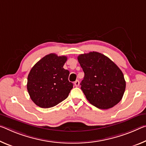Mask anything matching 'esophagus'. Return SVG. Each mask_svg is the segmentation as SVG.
Instances as JSON below:
<instances>
[{
    "instance_id": "obj_1",
    "label": "esophagus",
    "mask_w": 146,
    "mask_h": 146,
    "mask_svg": "<svg viewBox=\"0 0 146 146\" xmlns=\"http://www.w3.org/2000/svg\"><path fill=\"white\" fill-rule=\"evenodd\" d=\"M79 84H80V82H79V80H75V82H74V84H75V86H77V87L79 86Z\"/></svg>"
}]
</instances>
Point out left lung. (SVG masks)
I'll return each instance as SVG.
<instances>
[{"mask_svg":"<svg viewBox=\"0 0 146 146\" xmlns=\"http://www.w3.org/2000/svg\"><path fill=\"white\" fill-rule=\"evenodd\" d=\"M78 61L84 73L81 90L89 102L100 109L117 105L125 92L126 82L116 64L98 52L80 54Z\"/></svg>","mask_w":146,"mask_h":146,"instance_id":"left-lung-1","label":"left lung"}]
</instances>
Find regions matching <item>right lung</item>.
<instances>
[{"label": "right lung", "instance_id": "right-lung-1", "mask_svg": "<svg viewBox=\"0 0 146 146\" xmlns=\"http://www.w3.org/2000/svg\"><path fill=\"white\" fill-rule=\"evenodd\" d=\"M67 60L66 56L51 53L32 67L28 75L27 90L36 105L50 108L68 98L73 84L68 80L69 71L63 68Z\"/></svg>", "mask_w": 146, "mask_h": 146}]
</instances>
